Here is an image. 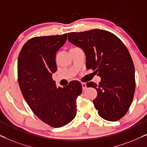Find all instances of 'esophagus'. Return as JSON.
<instances>
[{
	"label": "esophagus",
	"mask_w": 147,
	"mask_h": 147,
	"mask_svg": "<svg viewBox=\"0 0 147 147\" xmlns=\"http://www.w3.org/2000/svg\"><path fill=\"white\" fill-rule=\"evenodd\" d=\"M82 87H83V91H85L87 89V85H86L85 83H82Z\"/></svg>",
	"instance_id": "esophagus-1"
}]
</instances>
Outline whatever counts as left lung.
Instances as JSON below:
<instances>
[{
  "label": "left lung",
  "mask_w": 147,
  "mask_h": 147,
  "mask_svg": "<svg viewBox=\"0 0 147 147\" xmlns=\"http://www.w3.org/2000/svg\"><path fill=\"white\" fill-rule=\"evenodd\" d=\"M68 40L83 49L87 68L101 77L99 85L87 83L97 90L93 103L98 114L111 122L120 120L128 111L136 86L134 63L126 46L103 29L68 33Z\"/></svg>",
  "instance_id": "8db88e82"
}]
</instances>
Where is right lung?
<instances>
[{
  "mask_svg": "<svg viewBox=\"0 0 147 147\" xmlns=\"http://www.w3.org/2000/svg\"><path fill=\"white\" fill-rule=\"evenodd\" d=\"M66 40L67 34L31 38L21 48L17 63L23 97L33 112L54 128L65 126L75 118L76 99L82 93L79 81L62 88L52 79L57 70L56 54Z\"/></svg>",
  "mask_w": 147,
  "mask_h": 147,
  "instance_id": "add662e5",
  "label": "right lung"
}]
</instances>
